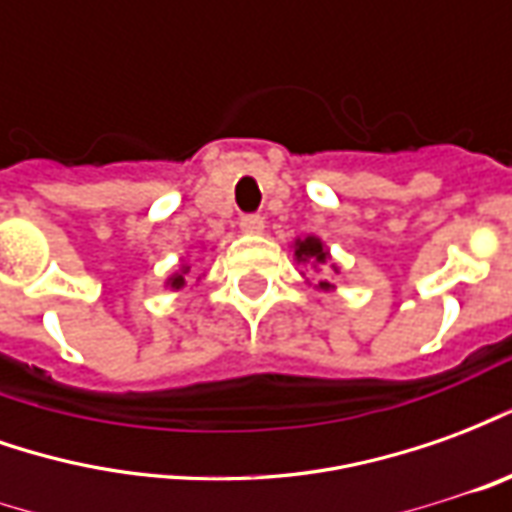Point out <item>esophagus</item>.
Here are the masks:
<instances>
[{"mask_svg":"<svg viewBox=\"0 0 512 512\" xmlns=\"http://www.w3.org/2000/svg\"><path fill=\"white\" fill-rule=\"evenodd\" d=\"M241 230L244 233H263V227H266V219L260 216V213H246V216H241Z\"/></svg>","mask_w":512,"mask_h":512,"instance_id":"34e87169","label":"esophagus"}]
</instances>
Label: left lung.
Instances as JSON below:
<instances>
[{
  "instance_id": "left-lung-1",
  "label": "left lung",
  "mask_w": 512,
  "mask_h": 512,
  "mask_svg": "<svg viewBox=\"0 0 512 512\" xmlns=\"http://www.w3.org/2000/svg\"><path fill=\"white\" fill-rule=\"evenodd\" d=\"M296 257L299 260H315V263H326L329 252L323 249V244L318 238H304V241H296ZM321 288H329V282H321Z\"/></svg>"
}]
</instances>
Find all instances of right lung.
<instances>
[{
    "mask_svg": "<svg viewBox=\"0 0 512 512\" xmlns=\"http://www.w3.org/2000/svg\"><path fill=\"white\" fill-rule=\"evenodd\" d=\"M183 282H186V279H183V274H178V277H172V282H169V285H172V288H180Z\"/></svg>",
    "mask_w": 512,
    "mask_h": 512,
    "instance_id": "obj_1",
    "label": "right lung"
}]
</instances>
